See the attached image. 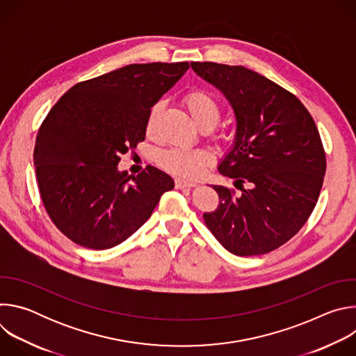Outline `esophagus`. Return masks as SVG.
I'll list each match as a JSON object with an SVG mask.
<instances>
[{"label":"esophagus","mask_w":356,"mask_h":356,"mask_svg":"<svg viewBox=\"0 0 356 356\" xmlns=\"http://www.w3.org/2000/svg\"><path fill=\"white\" fill-rule=\"evenodd\" d=\"M175 186H176V188H190V187L197 186V183H193V181H184V180L176 179V180H175Z\"/></svg>","instance_id":"esophagus-1"}]
</instances>
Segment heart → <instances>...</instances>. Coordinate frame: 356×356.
Wrapping results in <instances>:
<instances>
[{"mask_svg": "<svg viewBox=\"0 0 356 356\" xmlns=\"http://www.w3.org/2000/svg\"><path fill=\"white\" fill-rule=\"evenodd\" d=\"M184 106L200 128L214 127L220 118L221 108L218 101L204 90L188 91L184 98ZM161 113V103L150 107L146 118V131L152 132L155 128L158 115ZM158 165L181 179H197L204 172L206 166L213 162L211 152L206 149L188 147H169L161 150L156 156Z\"/></svg>", "mask_w": 356, "mask_h": 356, "instance_id": "heart-1", "label": "heart"}]
</instances>
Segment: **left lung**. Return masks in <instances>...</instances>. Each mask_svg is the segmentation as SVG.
I'll return each instance as SVG.
<instances>
[{
  "instance_id": "left-lung-1",
  "label": "left lung",
  "mask_w": 356,
  "mask_h": 356,
  "mask_svg": "<svg viewBox=\"0 0 356 356\" xmlns=\"http://www.w3.org/2000/svg\"><path fill=\"white\" fill-rule=\"evenodd\" d=\"M191 69L234 108L235 142L218 172L242 191L213 186L220 204L202 218L234 255H264L293 238L317 204L327 168L318 129L294 94L257 72L213 62Z\"/></svg>"
}]
</instances>
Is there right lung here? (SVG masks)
<instances>
[{
  "label": "right lung",
  "instance_id": "1",
  "mask_svg": "<svg viewBox=\"0 0 356 356\" xmlns=\"http://www.w3.org/2000/svg\"><path fill=\"white\" fill-rule=\"evenodd\" d=\"M187 62L128 65L73 86L42 122L33 150L46 213L74 243L110 249L129 238L175 187L146 166L118 172L121 155L145 140L150 107L188 69Z\"/></svg>",
  "mask_w": 356,
  "mask_h": 356
}]
</instances>
